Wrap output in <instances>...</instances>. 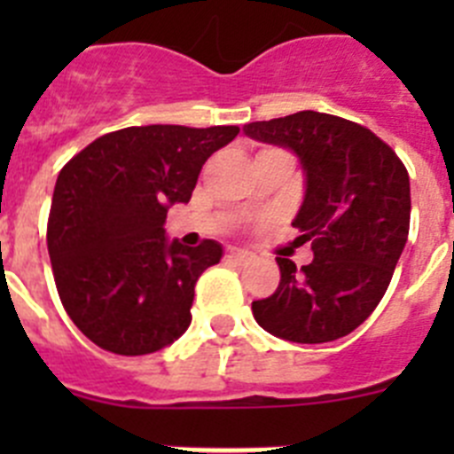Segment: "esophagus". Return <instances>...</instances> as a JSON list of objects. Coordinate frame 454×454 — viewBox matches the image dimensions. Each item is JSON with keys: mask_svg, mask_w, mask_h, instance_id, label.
Segmentation results:
<instances>
[{"mask_svg": "<svg viewBox=\"0 0 454 454\" xmlns=\"http://www.w3.org/2000/svg\"><path fill=\"white\" fill-rule=\"evenodd\" d=\"M227 259L234 263H247L254 259V254L247 250H240V247H230V252H227Z\"/></svg>", "mask_w": 454, "mask_h": 454, "instance_id": "1", "label": "esophagus"}]
</instances>
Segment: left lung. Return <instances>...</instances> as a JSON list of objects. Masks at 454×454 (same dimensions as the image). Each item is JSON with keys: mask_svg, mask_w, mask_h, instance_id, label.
<instances>
[{"mask_svg": "<svg viewBox=\"0 0 454 454\" xmlns=\"http://www.w3.org/2000/svg\"><path fill=\"white\" fill-rule=\"evenodd\" d=\"M246 136L298 156L304 198L293 227L311 240L314 262L282 272L270 298L252 302L268 334L293 343H327L375 311L409 234V175L371 129L318 111L250 122Z\"/></svg>", "mask_w": 454, "mask_h": 454, "instance_id": "left-lung-1", "label": "left lung"}]
</instances>
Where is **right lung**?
I'll use <instances>...</instances> for the list:
<instances>
[{
    "label": "right lung",
    "instance_id": "1",
    "mask_svg": "<svg viewBox=\"0 0 454 454\" xmlns=\"http://www.w3.org/2000/svg\"><path fill=\"white\" fill-rule=\"evenodd\" d=\"M239 127H127L92 140L56 179L47 223L54 282L72 323L102 350L150 355L191 325L195 282L223 259L218 240H168L200 170Z\"/></svg>",
    "mask_w": 454,
    "mask_h": 454
}]
</instances>
